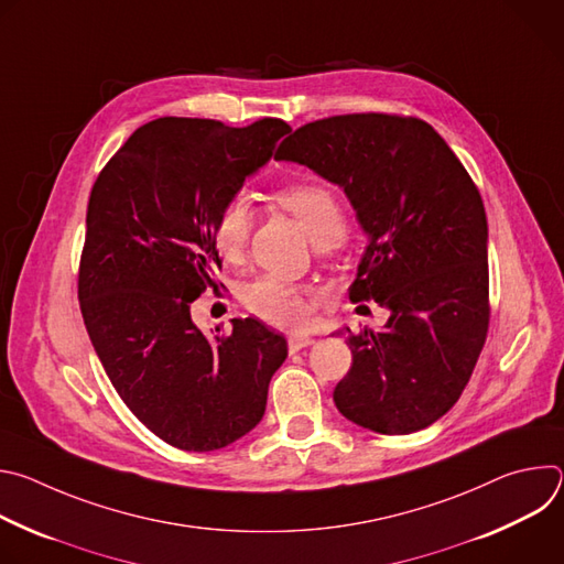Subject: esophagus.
<instances>
[{
  "instance_id": "obj_1",
  "label": "esophagus",
  "mask_w": 564,
  "mask_h": 564,
  "mask_svg": "<svg viewBox=\"0 0 564 564\" xmlns=\"http://www.w3.org/2000/svg\"><path fill=\"white\" fill-rule=\"evenodd\" d=\"M312 344H314V339L303 337V335H290V337H288L290 352H299V350H303V348H307V346H312Z\"/></svg>"
}]
</instances>
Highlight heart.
Returning <instances> with one entry per match:
<instances>
[{
    "label": "heart",
    "mask_w": 564,
    "mask_h": 564,
    "mask_svg": "<svg viewBox=\"0 0 564 564\" xmlns=\"http://www.w3.org/2000/svg\"><path fill=\"white\" fill-rule=\"evenodd\" d=\"M274 200L296 216L314 246L339 243L346 234V216L337 196L316 183H292L274 192ZM252 231V205L246 196H234L218 212L212 238L214 248L234 261L243 254ZM246 305L279 326H301L310 312V290L263 276L243 292Z\"/></svg>",
    "instance_id": "heart-1"
}]
</instances>
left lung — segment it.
I'll return each instance as SVG.
<instances>
[{
	"label": "left lung",
	"mask_w": 564,
	"mask_h": 564,
	"mask_svg": "<svg viewBox=\"0 0 564 564\" xmlns=\"http://www.w3.org/2000/svg\"><path fill=\"white\" fill-rule=\"evenodd\" d=\"M276 160L344 189L368 246L352 301H377L383 333L339 330L352 352L335 404L352 424L409 435L453 409L489 330V225L479 192L424 120L352 113L310 122Z\"/></svg>",
	"instance_id": "obj_1"
}]
</instances>
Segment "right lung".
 I'll list each match as a JSON object with an SVG mask.
<instances>
[{
	"instance_id": "add662e5",
	"label": "right lung",
	"mask_w": 564,
	"mask_h": 564,
	"mask_svg": "<svg viewBox=\"0 0 564 564\" xmlns=\"http://www.w3.org/2000/svg\"><path fill=\"white\" fill-rule=\"evenodd\" d=\"M288 131L276 118L243 129L158 118L131 133L91 189L77 281L85 326L129 411L176 448L207 453L248 435L288 357L285 337L257 318H231L225 337L192 318L220 265L218 212Z\"/></svg>"
}]
</instances>
